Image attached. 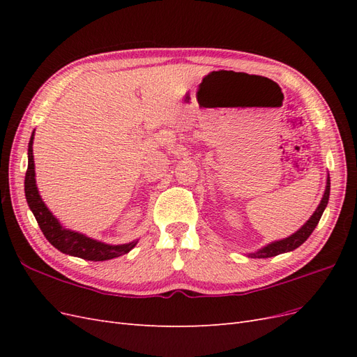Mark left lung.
I'll return each mask as SVG.
<instances>
[{
	"mask_svg": "<svg viewBox=\"0 0 357 357\" xmlns=\"http://www.w3.org/2000/svg\"><path fill=\"white\" fill-rule=\"evenodd\" d=\"M329 193H331V178L328 176L326 189H325V193H323V198L319 204V207L316 208V211L312 213L311 218L307 220V223L304 226H301V229H298L295 234H291L290 236H287V238H283V240H278V241L268 244L262 248H259V250L255 252V253H248V257H257V259L273 257V256H277V255L295 250V248H298L302 243H305L308 236L312 234V231H314V228H316L320 218H321L323 211H325V208H326L328 201H329Z\"/></svg>",
	"mask_w": 357,
	"mask_h": 357,
	"instance_id": "1",
	"label": "left lung"
}]
</instances>
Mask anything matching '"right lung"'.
I'll return each mask as SVG.
<instances>
[{
	"label": "right lung",
	"mask_w": 357,
	"mask_h": 357,
	"mask_svg": "<svg viewBox=\"0 0 357 357\" xmlns=\"http://www.w3.org/2000/svg\"><path fill=\"white\" fill-rule=\"evenodd\" d=\"M32 143H34V132L31 135L28 143V169L25 174V197L29 208L40 226L41 232L45 234L47 241L58 248L59 252L86 259V261H109V259L119 257L128 252H131L138 241L128 244L110 245L101 241L89 238L83 234H79L71 229H66L59 223V220L50 213L43 202L37 185H36V168H34V155H32Z\"/></svg>",
	"instance_id": "obj_1"
}]
</instances>
